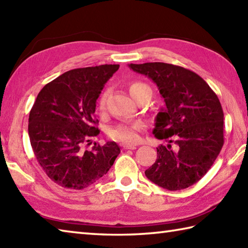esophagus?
<instances>
[{"mask_svg":"<svg viewBox=\"0 0 248 248\" xmlns=\"http://www.w3.org/2000/svg\"><path fill=\"white\" fill-rule=\"evenodd\" d=\"M138 146L137 145H132V144H124V150H136Z\"/></svg>","mask_w":248,"mask_h":248,"instance_id":"esophagus-1","label":"esophagus"}]
</instances>
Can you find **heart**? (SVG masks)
<instances>
[{"label":"heart","mask_w":248,"mask_h":248,"mask_svg":"<svg viewBox=\"0 0 248 248\" xmlns=\"http://www.w3.org/2000/svg\"><path fill=\"white\" fill-rule=\"evenodd\" d=\"M129 92L134 100L139 101L140 98L145 96L146 94H151L152 90L146 83L141 82V81H133L129 84ZM106 98H107V92H104L101 95L100 100H98V111L103 114L106 110ZM144 128V124L141 121H136V123H129V124H117L116 127L112 128L109 132V136L111 139L116 140V141L124 142L127 144H133L137 143L140 140V136Z\"/></svg>","instance_id":"b5f03b06"}]
</instances>
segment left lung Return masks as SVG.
I'll return each mask as SVG.
<instances>
[{
  "label": "left lung",
  "instance_id": "obj_1",
  "mask_svg": "<svg viewBox=\"0 0 248 248\" xmlns=\"http://www.w3.org/2000/svg\"><path fill=\"white\" fill-rule=\"evenodd\" d=\"M129 67L154 81L166 103L153 131L166 144L157 147V159L145 175L169 191L193 186L210 169L224 143L218 96L204 79L183 67L166 62Z\"/></svg>",
  "mask_w": 248,
  "mask_h": 248
}]
</instances>
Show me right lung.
Listing matches in <instances>:
<instances>
[{
	"label": "right lung",
	"instance_id": "1",
	"mask_svg": "<svg viewBox=\"0 0 248 248\" xmlns=\"http://www.w3.org/2000/svg\"><path fill=\"white\" fill-rule=\"evenodd\" d=\"M118 68L101 65L69 70L44 85L35 98L28 124L31 147L58 186L83 190L105 175L119 155L115 142L94 143L91 151L83 150L100 133L96 100Z\"/></svg>",
	"mask_w": 248,
	"mask_h": 248
}]
</instances>
